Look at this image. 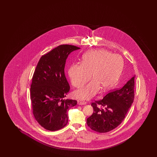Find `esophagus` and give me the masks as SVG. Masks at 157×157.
Masks as SVG:
<instances>
[{
	"instance_id": "esophagus-1",
	"label": "esophagus",
	"mask_w": 157,
	"mask_h": 157,
	"mask_svg": "<svg viewBox=\"0 0 157 157\" xmlns=\"http://www.w3.org/2000/svg\"><path fill=\"white\" fill-rule=\"evenodd\" d=\"M77 103H78V105H85V104H86V101H85L83 100H81V99L78 100V101H77Z\"/></svg>"
}]
</instances>
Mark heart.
Instances as JSON below:
<instances>
[{
    "instance_id": "obj_1",
    "label": "heart",
    "mask_w": 157,
    "mask_h": 157,
    "mask_svg": "<svg viewBox=\"0 0 157 157\" xmlns=\"http://www.w3.org/2000/svg\"><path fill=\"white\" fill-rule=\"evenodd\" d=\"M124 67L122 57L105 50H91L82 57L81 64L74 63L68 73L74 86L79 88L90 79L93 80L77 90L75 95L82 99H90L102 89L110 90L117 82Z\"/></svg>"
}]
</instances>
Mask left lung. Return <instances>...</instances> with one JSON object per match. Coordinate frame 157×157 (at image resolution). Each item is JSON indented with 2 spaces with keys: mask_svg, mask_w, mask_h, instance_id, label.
Returning a JSON list of instances; mask_svg holds the SVG:
<instances>
[{
  "mask_svg": "<svg viewBox=\"0 0 157 157\" xmlns=\"http://www.w3.org/2000/svg\"><path fill=\"white\" fill-rule=\"evenodd\" d=\"M135 76L121 89L113 90L91 103L93 113L87 118L90 128L100 133L112 130L124 120L134 100Z\"/></svg>",
  "mask_w": 157,
  "mask_h": 157,
  "instance_id": "8db88e82",
  "label": "left lung"
}]
</instances>
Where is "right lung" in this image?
<instances>
[{
	"label": "right lung",
	"instance_id": "1",
	"mask_svg": "<svg viewBox=\"0 0 157 157\" xmlns=\"http://www.w3.org/2000/svg\"><path fill=\"white\" fill-rule=\"evenodd\" d=\"M80 48L60 45L40 58L33 73L30 99L35 120L47 130H59L67 125L68 110L77 101L64 99L70 85L64 74L68 55Z\"/></svg>",
	"mask_w": 157,
	"mask_h": 157
}]
</instances>
